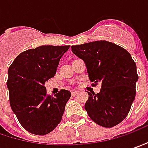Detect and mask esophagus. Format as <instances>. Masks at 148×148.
<instances>
[{"mask_svg":"<svg viewBox=\"0 0 148 148\" xmlns=\"http://www.w3.org/2000/svg\"><path fill=\"white\" fill-rule=\"evenodd\" d=\"M71 93H72V95H73V96H75V95H77V94L79 93V92H78V91H72Z\"/></svg>","mask_w":148,"mask_h":148,"instance_id":"34e87169","label":"esophagus"}]
</instances>
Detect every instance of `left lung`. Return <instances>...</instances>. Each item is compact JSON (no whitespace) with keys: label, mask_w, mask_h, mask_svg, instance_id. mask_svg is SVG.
Returning <instances> with one entry per match:
<instances>
[{"label":"left lung","mask_w":148,"mask_h":148,"mask_svg":"<svg viewBox=\"0 0 148 148\" xmlns=\"http://www.w3.org/2000/svg\"><path fill=\"white\" fill-rule=\"evenodd\" d=\"M85 63L91 82H100L99 93H88L84 108L97 124L112 127L124 120L136 96L137 66L125 49L106 40L72 45ZM94 85V84H93Z\"/></svg>","instance_id":"8db88e82"}]
</instances>
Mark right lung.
I'll return each mask as SVG.
<instances>
[{
    "instance_id": "right-lung-1",
    "label": "right lung",
    "mask_w": 148,
    "mask_h": 148,
    "mask_svg": "<svg viewBox=\"0 0 148 148\" xmlns=\"http://www.w3.org/2000/svg\"><path fill=\"white\" fill-rule=\"evenodd\" d=\"M69 45H42L25 50L8 69L10 104L23 127L36 135H45L62 119L71 93L62 89L54 97L46 93L45 82L55 76Z\"/></svg>"
}]
</instances>
